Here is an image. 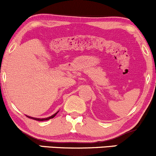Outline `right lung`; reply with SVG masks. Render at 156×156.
Listing matches in <instances>:
<instances>
[{
    "instance_id": "add662e5",
    "label": "right lung",
    "mask_w": 156,
    "mask_h": 156,
    "mask_svg": "<svg viewBox=\"0 0 156 156\" xmlns=\"http://www.w3.org/2000/svg\"><path fill=\"white\" fill-rule=\"evenodd\" d=\"M57 113H58V112H56V113H55L54 115H52V116H51V117H48V118H33V117H29V116H27V115H26V116H27V117H28V118H29L33 119V120H38V121H43V120H50V119H51V118H54L55 116H56V114H57Z\"/></svg>"
}]
</instances>
